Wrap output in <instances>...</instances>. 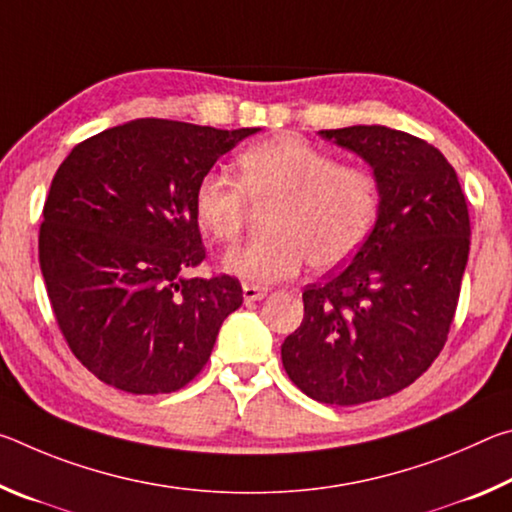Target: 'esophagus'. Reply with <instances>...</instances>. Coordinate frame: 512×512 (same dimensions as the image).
<instances>
[{"label":"esophagus","instance_id":"esophagus-1","mask_svg":"<svg viewBox=\"0 0 512 512\" xmlns=\"http://www.w3.org/2000/svg\"><path fill=\"white\" fill-rule=\"evenodd\" d=\"M266 296H268V289L266 287H259V284H244V300L246 302L262 300Z\"/></svg>","mask_w":512,"mask_h":512}]
</instances>
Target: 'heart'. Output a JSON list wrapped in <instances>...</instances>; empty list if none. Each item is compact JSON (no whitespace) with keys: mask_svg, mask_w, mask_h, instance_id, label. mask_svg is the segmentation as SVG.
I'll return each mask as SVG.
<instances>
[{"mask_svg":"<svg viewBox=\"0 0 512 512\" xmlns=\"http://www.w3.org/2000/svg\"><path fill=\"white\" fill-rule=\"evenodd\" d=\"M241 183L207 171L194 189L196 221L214 241L237 244L253 205L271 210V237L232 250L225 268L246 282L273 284L314 271H334L357 253L377 221L379 178L361 164H339L332 153L296 135H280L239 155Z\"/></svg>","mask_w":512,"mask_h":512,"instance_id":"obj_1","label":"heart"}]
</instances>
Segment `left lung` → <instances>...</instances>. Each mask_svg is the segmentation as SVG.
Instances as JSON below:
<instances>
[{
    "label": "left lung",
    "instance_id": "left-lung-1",
    "mask_svg": "<svg viewBox=\"0 0 512 512\" xmlns=\"http://www.w3.org/2000/svg\"><path fill=\"white\" fill-rule=\"evenodd\" d=\"M366 160L381 185L352 262L302 293L305 318L282 343L289 379L311 400L352 406L413 384L447 341L470 255V214L436 146L386 126L320 131Z\"/></svg>",
    "mask_w": 512,
    "mask_h": 512
}]
</instances>
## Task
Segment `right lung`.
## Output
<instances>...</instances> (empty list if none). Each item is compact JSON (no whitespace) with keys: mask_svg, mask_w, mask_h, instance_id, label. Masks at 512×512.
Segmentation results:
<instances>
[{"mask_svg":"<svg viewBox=\"0 0 512 512\" xmlns=\"http://www.w3.org/2000/svg\"><path fill=\"white\" fill-rule=\"evenodd\" d=\"M259 128L135 119L76 144L51 180L40 268L69 350L103 384L173 393L210 359L244 302L237 277H187L205 259L194 189Z\"/></svg>","mask_w":512,"mask_h":512,"instance_id":"add662e5","label":"right lung"}]
</instances>
